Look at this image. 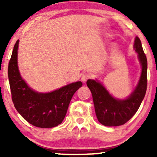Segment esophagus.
Here are the masks:
<instances>
[{
    "label": "esophagus",
    "instance_id": "esophagus-1",
    "mask_svg": "<svg viewBox=\"0 0 157 157\" xmlns=\"http://www.w3.org/2000/svg\"><path fill=\"white\" fill-rule=\"evenodd\" d=\"M90 77H91V75H90L89 74H87V73L82 74V76H81V80H82L83 82H86V81L89 80Z\"/></svg>",
    "mask_w": 157,
    "mask_h": 157
}]
</instances>
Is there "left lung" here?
Here are the masks:
<instances>
[{
    "mask_svg": "<svg viewBox=\"0 0 157 157\" xmlns=\"http://www.w3.org/2000/svg\"><path fill=\"white\" fill-rule=\"evenodd\" d=\"M134 50L142 66V72L138 84L130 96L124 100L113 97L105 86L97 80H87L86 84L92 94L95 113L98 121L105 126H119L125 124L136 113L145 97L147 89V58L141 41L136 37Z\"/></svg>",
    "mask_w": 157,
    "mask_h": 157,
    "instance_id": "1",
    "label": "left lung"
}]
</instances>
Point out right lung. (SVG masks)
Returning a JSON list of instances; mask_svg holds the SVG:
<instances>
[{"label":"right lung","instance_id":"obj_1","mask_svg":"<svg viewBox=\"0 0 157 157\" xmlns=\"http://www.w3.org/2000/svg\"><path fill=\"white\" fill-rule=\"evenodd\" d=\"M17 40L9 63L8 77L12 99L16 110L27 122L41 128H49L60 124L66 117L74 94L82 86L72 82L48 93L32 89L20 74L17 66Z\"/></svg>","mask_w":157,"mask_h":157}]
</instances>
